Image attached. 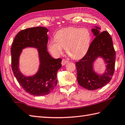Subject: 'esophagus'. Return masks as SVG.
<instances>
[{
	"instance_id": "obj_1",
	"label": "esophagus",
	"mask_w": 125,
	"mask_h": 125,
	"mask_svg": "<svg viewBox=\"0 0 125 125\" xmlns=\"http://www.w3.org/2000/svg\"><path fill=\"white\" fill-rule=\"evenodd\" d=\"M68 62L67 60H64V59H63L62 61V62H61V64H62V65H64L65 64H66Z\"/></svg>"
}]
</instances>
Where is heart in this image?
<instances>
[{"label":"heart","instance_id":"b5f03b06","mask_svg":"<svg viewBox=\"0 0 125 125\" xmlns=\"http://www.w3.org/2000/svg\"><path fill=\"white\" fill-rule=\"evenodd\" d=\"M91 41V34L87 28H68L58 31L55 40L49 42L47 47L55 57L62 53L63 48L70 57L78 59L87 53Z\"/></svg>","mask_w":125,"mask_h":125}]
</instances>
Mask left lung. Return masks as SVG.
Here are the masks:
<instances>
[{"label":"left lung","instance_id":"obj_1","mask_svg":"<svg viewBox=\"0 0 125 125\" xmlns=\"http://www.w3.org/2000/svg\"><path fill=\"white\" fill-rule=\"evenodd\" d=\"M94 27L91 31L96 37L85 56L76 62L79 84L88 90L98 89L109 83L115 69V51L112 38L107 31L101 33L100 28ZM98 58L103 59L106 64L104 73L101 74L94 68V63Z\"/></svg>","mask_w":125,"mask_h":125}]
</instances>
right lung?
Masks as SVG:
<instances>
[{
    "label": "right lung",
    "instance_id": "1",
    "mask_svg": "<svg viewBox=\"0 0 125 125\" xmlns=\"http://www.w3.org/2000/svg\"><path fill=\"white\" fill-rule=\"evenodd\" d=\"M48 31L42 27L20 31L15 37L11 48L13 74L25 91L36 96H45L52 91L57 83V71L62 67V60L53 58L47 51ZM27 47L37 48L39 55V68L35 74L31 76H24L19 68L20 55L22 50Z\"/></svg>",
    "mask_w": 125,
    "mask_h": 125
}]
</instances>
